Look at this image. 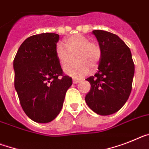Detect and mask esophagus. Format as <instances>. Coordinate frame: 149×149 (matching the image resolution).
Segmentation results:
<instances>
[{
	"label": "esophagus",
	"instance_id": "1",
	"mask_svg": "<svg viewBox=\"0 0 149 149\" xmlns=\"http://www.w3.org/2000/svg\"><path fill=\"white\" fill-rule=\"evenodd\" d=\"M80 82L79 79H72V82H73L74 84H77V83H78V82Z\"/></svg>",
	"mask_w": 149,
	"mask_h": 149
}]
</instances>
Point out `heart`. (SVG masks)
<instances>
[{"instance_id":"heart-1","label":"heart","mask_w":149,"mask_h":149,"mask_svg":"<svg viewBox=\"0 0 149 149\" xmlns=\"http://www.w3.org/2000/svg\"><path fill=\"white\" fill-rule=\"evenodd\" d=\"M64 45L58 44L56 47V55L62 66L67 65L69 61V53L77 52L74 61L77 63L69 65L64 72L74 78H81L89 72V67L97 65L102 56L101 47L95 42H90L89 38L81 34H76L64 41Z\"/></svg>"}]
</instances>
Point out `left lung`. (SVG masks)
<instances>
[{
	"instance_id": "1",
	"label": "left lung",
	"mask_w": 149,
	"mask_h": 149,
	"mask_svg": "<svg viewBox=\"0 0 149 149\" xmlns=\"http://www.w3.org/2000/svg\"><path fill=\"white\" fill-rule=\"evenodd\" d=\"M102 51L98 72L86 80L91 89L86 96L88 107L99 115L116 113L128 100L135 72L130 49L111 32L94 30Z\"/></svg>"
}]
</instances>
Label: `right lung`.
Returning <instances> with one entry per match:
<instances>
[{"mask_svg": "<svg viewBox=\"0 0 149 149\" xmlns=\"http://www.w3.org/2000/svg\"><path fill=\"white\" fill-rule=\"evenodd\" d=\"M59 35L42 33L26 38L13 60L14 86L26 114L35 122L49 123L59 114L72 83L56 55Z\"/></svg>", "mask_w": 149, "mask_h": 149, "instance_id": "right-lung-1", "label": "right lung"}]
</instances>
